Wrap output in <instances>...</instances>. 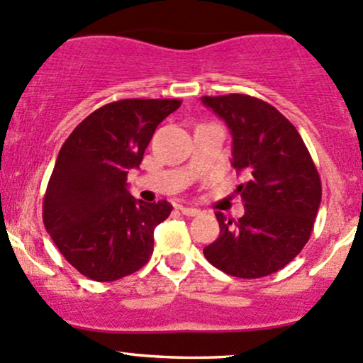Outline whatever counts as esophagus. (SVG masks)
Listing matches in <instances>:
<instances>
[{
	"label": "esophagus",
	"mask_w": 363,
	"mask_h": 363,
	"mask_svg": "<svg viewBox=\"0 0 363 363\" xmlns=\"http://www.w3.org/2000/svg\"><path fill=\"white\" fill-rule=\"evenodd\" d=\"M179 211H181L182 213H184V216H188V217H196V216H200V211H198V208H193V207H179Z\"/></svg>",
	"instance_id": "esophagus-1"
}]
</instances>
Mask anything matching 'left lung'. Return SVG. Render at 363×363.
Instances as JSON below:
<instances>
[{
  "label": "left lung",
  "mask_w": 363,
  "mask_h": 363,
  "mask_svg": "<svg viewBox=\"0 0 363 363\" xmlns=\"http://www.w3.org/2000/svg\"><path fill=\"white\" fill-rule=\"evenodd\" d=\"M233 137V167L247 177L236 191L245 213L238 220L216 213L220 233L203 249L212 266L231 277L277 273L310 240L322 182L296 127L277 108L245 94L201 97Z\"/></svg>",
  "instance_id": "left-lung-1"
}]
</instances>
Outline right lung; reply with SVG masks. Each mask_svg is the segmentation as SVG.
I'll use <instances>...</instances> for the list:
<instances>
[{
    "instance_id": "right-lung-1",
    "label": "right lung",
    "mask_w": 363,
    "mask_h": 363,
    "mask_svg": "<svg viewBox=\"0 0 363 363\" xmlns=\"http://www.w3.org/2000/svg\"><path fill=\"white\" fill-rule=\"evenodd\" d=\"M179 99H123L89 114L66 139L43 198V223L72 268L95 281L139 272L169 201L144 203L127 189L156 127Z\"/></svg>"
}]
</instances>
